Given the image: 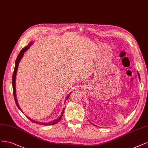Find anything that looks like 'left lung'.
<instances>
[{
  "label": "left lung",
  "mask_w": 148,
  "mask_h": 148,
  "mask_svg": "<svg viewBox=\"0 0 148 148\" xmlns=\"http://www.w3.org/2000/svg\"><path fill=\"white\" fill-rule=\"evenodd\" d=\"M138 77H139V79L140 80V74L138 73Z\"/></svg>",
  "instance_id": "1"
}]
</instances>
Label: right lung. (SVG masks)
<instances>
[{
    "label": "right lung",
    "mask_w": 148,
    "mask_h": 148,
    "mask_svg": "<svg viewBox=\"0 0 148 148\" xmlns=\"http://www.w3.org/2000/svg\"><path fill=\"white\" fill-rule=\"evenodd\" d=\"M32 42H30L27 47H25V48H23L21 49V51H20L19 54H18V57L16 59V61H15V66H14V72H13V76H12V86H13V95H14V100H15V102H16V104L18 106V108L21 111V108H20V107L19 106V105L18 103V101H17V99H16V88H15V81H16V73H17V70H18V65H19V63L20 62V60L21 59V58H23V55H24V53L25 51H26L29 49V48L30 47V45H32ZM71 94V93H70ZM70 94L69 95H67V97H66V99L65 100V101H66V100H67V99L69 97V96L70 95ZM64 112V108L62 112V114H61L60 116L59 117V118L56 119H55L54 121H51V122H49V123H39V122L38 121H34L32 119H31L30 118H29V117H27V118L30 120L32 122H34V123H37V124H39L40 125H54L56 124H57L58 122L60 120V119L62 118V116H63V113Z\"/></svg>",
    "instance_id": "right-lung-1"
}]
</instances>
